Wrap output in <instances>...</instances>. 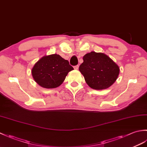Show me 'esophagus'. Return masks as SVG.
Segmentation results:
<instances>
[{
  "instance_id": "esophagus-1",
  "label": "esophagus",
  "mask_w": 147,
  "mask_h": 147,
  "mask_svg": "<svg viewBox=\"0 0 147 147\" xmlns=\"http://www.w3.org/2000/svg\"><path fill=\"white\" fill-rule=\"evenodd\" d=\"M74 69H78V68H79V65H75V66H74Z\"/></svg>"
}]
</instances>
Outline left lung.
I'll return each instance as SVG.
<instances>
[{
	"instance_id": "left-lung-1",
	"label": "left lung",
	"mask_w": 147,
	"mask_h": 147,
	"mask_svg": "<svg viewBox=\"0 0 147 147\" xmlns=\"http://www.w3.org/2000/svg\"><path fill=\"white\" fill-rule=\"evenodd\" d=\"M86 83L92 88L104 90L110 87L117 80L119 68L103 53L91 52L83 56V62L80 65Z\"/></svg>"
}]
</instances>
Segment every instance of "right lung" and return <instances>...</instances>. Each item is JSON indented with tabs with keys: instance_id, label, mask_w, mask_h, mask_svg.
Returning a JSON list of instances; mask_svg holds the SVG:
<instances>
[{
	"instance_id": "right-lung-1",
	"label": "right lung",
	"mask_w": 147,
	"mask_h": 147,
	"mask_svg": "<svg viewBox=\"0 0 147 147\" xmlns=\"http://www.w3.org/2000/svg\"><path fill=\"white\" fill-rule=\"evenodd\" d=\"M74 68L60 55L52 54L44 56L32 69V76L35 82L45 88H54L63 83L69 72Z\"/></svg>"
}]
</instances>
